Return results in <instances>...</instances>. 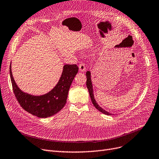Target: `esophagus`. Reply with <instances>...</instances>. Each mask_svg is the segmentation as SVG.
Wrapping results in <instances>:
<instances>
[{
	"mask_svg": "<svg viewBox=\"0 0 159 159\" xmlns=\"http://www.w3.org/2000/svg\"><path fill=\"white\" fill-rule=\"evenodd\" d=\"M79 70H80L81 72H83L86 70V66L84 63H80L79 65Z\"/></svg>",
	"mask_w": 159,
	"mask_h": 159,
	"instance_id": "obj_1",
	"label": "esophagus"
}]
</instances>
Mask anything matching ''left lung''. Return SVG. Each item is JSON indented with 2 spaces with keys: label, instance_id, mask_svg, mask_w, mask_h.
I'll return each mask as SVG.
<instances>
[{
  "label": "left lung",
  "instance_id": "obj_1",
  "mask_svg": "<svg viewBox=\"0 0 159 159\" xmlns=\"http://www.w3.org/2000/svg\"><path fill=\"white\" fill-rule=\"evenodd\" d=\"M86 86H87L88 90H89L90 96L91 100H92L93 105H94V107L98 111H100V112H102V113H103L105 115H113L112 113H110L107 112V111L104 110L102 107H101L98 104V103L96 101V99L94 98V94H93V85H92V79H91V72L90 71V70H88V71L86 73Z\"/></svg>",
  "mask_w": 159,
  "mask_h": 159
}]
</instances>
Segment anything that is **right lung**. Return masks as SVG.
<instances>
[{"mask_svg":"<svg viewBox=\"0 0 159 159\" xmlns=\"http://www.w3.org/2000/svg\"><path fill=\"white\" fill-rule=\"evenodd\" d=\"M79 67L76 65H65L56 85L48 93L34 96L23 92L16 83L10 66V79L15 96L23 109L39 118H48L58 113L67 102L69 90Z\"/></svg>","mask_w":159,"mask_h":159,"instance_id":"1","label":"right lung"}]
</instances>
